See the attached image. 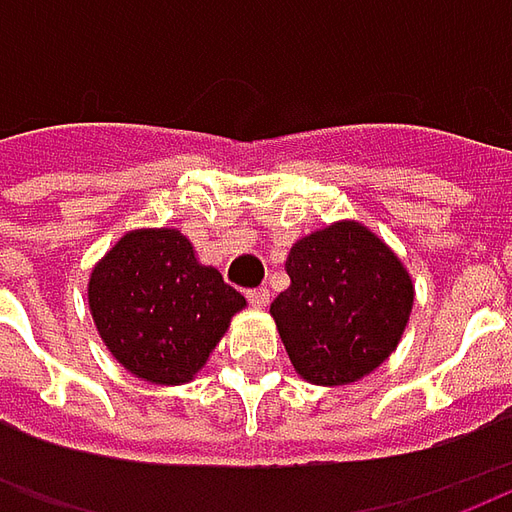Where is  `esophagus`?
<instances>
[{
	"label": "esophagus",
	"mask_w": 512,
	"mask_h": 512,
	"mask_svg": "<svg viewBox=\"0 0 512 512\" xmlns=\"http://www.w3.org/2000/svg\"><path fill=\"white\" fill-rule=\"evenodd\" d=\"M246 299H249V304H252L255 310H266L268 301H271V293H268L266 288H255L246 293Z\"/></svg>",
	"instance_id": "obj_1"
}]
</instances>
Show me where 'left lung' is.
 Returning <instances> with one entry per match:
<instances>
[{
	"label": "left lung",
	"instance_id": "8db88e82",
	"mask_svg": "<svg viewBox=\"0 0 512 512\" xmlns=\"http://www.w3.org/2000/svg\"><path fill=\"white\" fill-rule=\"evenodd\" d=\"M290 288L271 304L290 365L304 381L345 386L392 356L414 307V282L384 238L354 219L304 235L285 260Z\"/></svg>",
	"mask_w": 512,
	"mask_h": 512
}]
</instances>
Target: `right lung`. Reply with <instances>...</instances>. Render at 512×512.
I'll return each instance as SVG.
<instances>
[{
  "mask_svg": "<svg viewBox=\"0 0 512 512\" xmlns=\"http://www.w3.org/2000/svg\"><path fill=\"white\" fill-rule=\"evenodd\" d=\"M87 301L109 354L158 386L189 384L246 307L175 227L128 230L90 271Z\"/></svg>",
  "mask_w": 512,
  "mask_h": 512,
  "instance_id": "obj_1",
  "label": "right lung"
}]
</instances>
